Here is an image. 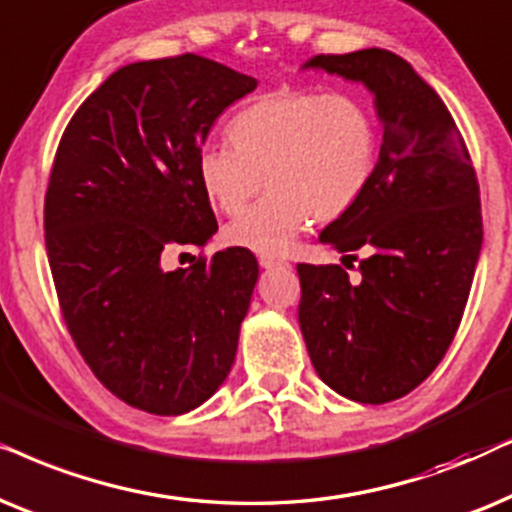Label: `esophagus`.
<instances>
[{
	"label": "esophagus",
	"instance_id": "obj_1",
	"mask_svg": "<svg viewBox=\"0 0 512 512\" xmlns=\"http://www.w3.org/2000/svg\"><path fill=\"white\" fill-rule=\"evenodd\" d=\"M260 267H262V269L283 267V260H278V257H274V255H260Z\"/></svg>",
	"mask_w": 512,
	"mask_h": 512
}]
</instances>
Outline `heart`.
I'll return each instance as SVG.
<instances>
[{
	"label": "heart",
	"instance_id": "1",
	"mask_svg": "<svg viewBox=\"0 0 512 512\" xmlns=\"http://www.w3.org/2000/svg\"><path fill=\"white\" fill-rule=\"evenodd\" d=\"M231 147L196 156L206 199L234 215L224 238L260 255H283L311 220L335 222L358 206L379 163V128L353 93L276 91L243 107L227 126Z\"/></svg>",
	"mask_w": 512,
	"mask_h": 512
}]
</instances>
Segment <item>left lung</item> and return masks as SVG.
<instances>
[{
	"label": "left lung",
	"instance_id": "8db88e82",
	"mask_svg": "<svg viewBox=\"0 0 512 512\" xmlns=\"http://www.w3.org/2000/svg\"><path fill=\"white\" fill-rule=\"evenodd\" d=\"M302 70L363 84L384 135L365 196L320 231V243L365 252L360 281L337 264H297L299 327L332 391L391 403L438 367L461 323L482 248L478 180L445 102L407 60L363 49Z\"/></svg>",
	"mask_w": 512,
	"mask_h": 512
}]
</instances>
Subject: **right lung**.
Returning a JSON list of instances; mask_svg holds the SVG:
<instances>
[{
	"instance_id": "right-lung-1",
	"label": "right lung",
	"mask_w": 512,
	"mask_h": 512,
	"mask_svg": "<svg viewBox=\"0 0 512 512\" xmlns=\"http://www.w3.org/2000/svg\"><path fill=\"white\" fill-rule=\"evenodd\" d=\"M257 81L185 53L119 67L58 145L44 203L60 309L95 377L142 412L175 417L229 377L260 267L245 248L166 271L170 245L217 231L196 180L217 117Z\"/></svg>"
}]
</instances>
